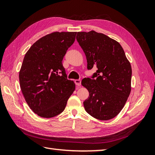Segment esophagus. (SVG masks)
Listing matches in <instances>:
<instances>
[{"mask_svg":"<svg viewBox=\"0 0 155 155\" xmlns=\"http://www.w3.org/2000/svg\"><path fill=\"white\" fill-rule=\"evenodd\" d=\"M75 84H76V85L78 86H80L81 84V79H76V80L74 81Z\"/></svg>","mask_w":155,"mask_h":155,"instance_id":"34e87169","label":"esophagus"}]
</instances>
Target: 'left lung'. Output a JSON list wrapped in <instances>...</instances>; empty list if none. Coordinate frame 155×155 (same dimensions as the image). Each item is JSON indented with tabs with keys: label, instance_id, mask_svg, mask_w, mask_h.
<instances>
[{
	"label": "left lung",
	"instance_id": "8db88e82",
	"mask_svg": "<svg viewBox=\"0 0 155 155\" xmlns=\"http://www.w3.org/2000/svg\"><path fill=\"white\" fill-rule=\"evenodd\" d=\"M76 39L85 52L87 69L97 70L81 81L89 96L83 101L88 114L100 120L114 118L123 109L131 90L132 69L119 43L95 31L78 32Z\"/></svg>",
	"mask_w": 155,
	"mask_h": 155
}]
</instances>
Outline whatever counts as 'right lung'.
Segmentation results:
<instances>
[{
	"mask_svg": "<svg viewBox=\"0 0 155 155\" xmlns=\"http://www.w3.org/2000/svg\"><path fill=\"white\" fill-rule=\"evenodd\" d=\"M77 32H54L37 41L26 54L19 72L22 94L30 109L43 118L64 110L75 90L67 79L63 59Z\"/></svg>",
	"mask_w": 155,
	"mask_h": 155,
	"instance_id": "obj_1",
	"label": "right lung"
}]
</instances>
